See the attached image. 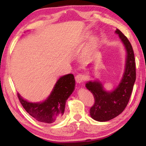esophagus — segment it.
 Masks as SVG:
<instances>
[{
    "label": "esophagus",
    "mask_w": 146,
    "mask_h": 146,
    "mask_svg": "<svg viewBox=\"0 0 146 146\" xmlns=\"http://www.w3.org/2000/svg\"><path fill=\"white\" fill-rule=\"evenodd\" d=\"M85 79V76L82 73H79L75 76V80L77 83H81Z\"/></svg>",
    "instance_id": "34e87169"
}]
</instances>
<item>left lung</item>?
Returning a JSON list of instances; mask_svg holds the SVG:
<instances>
[{
	"label": "left lung",
	"mask_w": 146,
	"mask_h": 146,
	"mask_svg": "<svg viewBox=\"0 0 146 146\" xmlns=\"http://www.w3.org/2000/svg\"><path fill=\"white\" fill-rule=\"evenodd\" d=\"M115 33L118 35L127 52L125 71L120 84L111 92L104 90L99 81H89L86 84V87L95 98V103L90 111V115L93 119L98 122L111 120L124 110L129 102L136 80L135 59L131 44L119 29H116Z\"/></svg>",
	"instance_id": "left-lung-1"
}]
</instances>
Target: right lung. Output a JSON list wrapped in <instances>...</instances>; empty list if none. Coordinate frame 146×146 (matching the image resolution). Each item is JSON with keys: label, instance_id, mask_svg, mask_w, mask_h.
<instances>
[{"label": "right lung", "instance_id": "1", "mask_svg": "<svg viewBox=\"0 0 146 146\" xmlns=\"http://www.w3.org/2000/svg\"><path fill=\"white\" fill-rule=\"evenodd\" d=\"M75 80L73 74L64 75L56 82L50 95L42 102H29L17 93L22 106L27 113L39 122L56 123L62 118L66 102L75 90Z\"/></svg>", "mask_w": 146, "mask_h": 146}]
</instances>
